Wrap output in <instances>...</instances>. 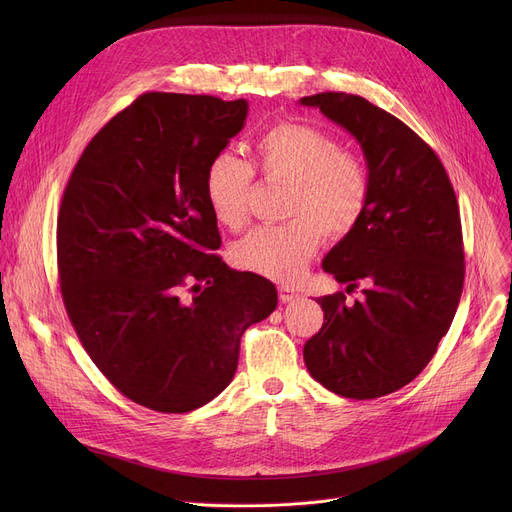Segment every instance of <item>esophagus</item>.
Instances as JSON below:
<instances>
[{
    "label": "esophagus",
    "mask_w": 512,
    "mask_h": 512,
    "mask_svg": "<svg viewBox=\"0 0 512 512\" xmlns=\"http://www.w3.org/2000/svg\"><path fill=\"white\" fill-rule=\"evenodd\" d=\"M278 297H280L282 303H292L294 299L299 297V294H297V290H294L292 286H284V284H282V286L278 288Z\"/></svg>",
    "instance_id": "esophagus-1"
}]
</instances>
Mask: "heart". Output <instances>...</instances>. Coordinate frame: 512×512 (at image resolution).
<instances>
[{
  "label": "heart",
  "instance_id": "1",
  "mask_svg": "<svg viewBox=\"0 0 512 512\" xmlns=\"http://www.w3.org/2000/svg\"><path fill=\"white\" fill-rule=\"evenodd\" d=\"M255 166L265 180L290 182L286 224L259 226L232 247L236 267L276 282H294L319 251L324 236L344 240L363 222L371 174L357 153L332 132L305 122H278L255 141ZM209 211L228 230L251 218L253 168L232 153L215 155L203 176Z\"/></svg>",
  "mask_w": 512,
  "mask_h": 512
}]
</instances>
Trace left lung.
Masks as SVG:
<instances>
[{"mask_svg":"<svg viewBox=\"0 0 512 512\" xmlns=\"http://www.w3.org/2000/svg\"><path fill=\"white\" fill-rule=\"evenodd\" d=\"M303 105L359 141L371 199L359 228L326 255L324 270L346 290L321 297L324 326L305 342L313 380L355 400L380 398L413 382L446 336L465 282L461 213L454 188L419 134L365 97L317 93Z\"/></svg>","mask_w":512,"mask_h":512,"instance_id":"8db88e82","label":"left lung"}]
</instances>
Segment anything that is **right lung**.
<instances>
[{"label":"right lung","mask_w":512,"mask_h":512,"mask_svg":"<svg viewBox=\"0 0 512 512\" xmlns=\"http://www.w3.org/2000/svg\"><path fill=\"white\" fill-rule=\"evenodd\" d=\"M247 112L245 99L145 93L91 139L62 197L58 272L70 324L114 388L157 413L218 396L242 334L278 305L270 280L211 253L222 238L205 168Z\"/></svg>","instance_id":"1"}]
</instances>
